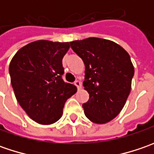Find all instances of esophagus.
Here are the masks:
<instances>
[{"label":"esophagus","instance_id":"34e87169","mask_svg":"<svg viewBox=\"0 0 154 154\" xmlns=\"http://www.w3.org/2000/svg\"><path fill=\"white\" fill-rule=\"evenodd\" d=\"M74 84H75V86H77V88L80 90V88H81V82H80L79 80H76L74 81Z\"/></svg>","mask_w":154,"mask_h":154}]
</instances>
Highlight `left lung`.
<instances>
[{
	"label": "left lung",
	"mask_w": 154,
	"mask_h": 154,
	"mask_svg": "<svg viewBox=\"0 0 154 154\" xmlns=\"http://www.w3.org/2000/svg\"><path fill=\"white\" fill-rule=\"evenodd\" d=\"M70 46L86 67L85 115L95 123H106L120 113L129 95L134 74L130 56L120 45L98 38L73 41Z\"/></svg>",
	"instance_id": "left-lung-1"
}]
</instances>
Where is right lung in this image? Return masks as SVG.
I'll list each match as a JSON object with an SVG mask.
<instances>
[{"label":"right lung","mask_w":154,"mask_h":154,"mask_svg":"<svg viewBox=\"0 0 154 154\" xmlns=\"http://www.w3.org/2000/svg\"><path fill=\"white\" fill-rule=\"evenodd\" d=\"M69 43L38 40L24 46L9 65L17 101L33 121L51 124L62 115L65 102L77 87L62 80V58Z\"/></svg>","instance_id":"add662e5"}]
</instances>
